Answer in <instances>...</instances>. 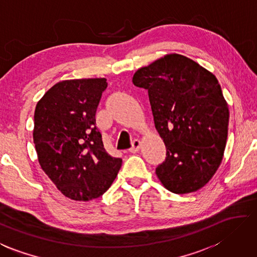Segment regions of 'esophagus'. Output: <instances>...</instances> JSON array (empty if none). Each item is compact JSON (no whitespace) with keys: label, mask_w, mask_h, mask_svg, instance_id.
<instances>
[{"label":"esophagus","mask_w":257,"mask_h":257,"mask_svg":"<svg viewBox=\"0 0 257 257\" xmlns=\"http://www.w3.org/2000/svg\"><path fill=\"white\" fill-rule=\"evenodd\" d=\"M141 146H142L141 141H139V139H135V141L132 144V147H130V149H129V152L130 153H136V152L139 151V149H141Z\"/></svg>","instance_id":"1"}]
</instances>
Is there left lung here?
Listing matches in <instances>:
<instances>
[{
    "label": "left lung",
    "mask_w": 257,
    "mask_h": 257,
    "mask_svg": "<svg viewBox=\"0 0 257 257\" xmlns=\"http://www.w3.org/2000/svg\"><path fill=\"white\" fill-rule=\"evenodd\" d=\"M148 91L155 128L166 146L156 175L171 192L203 188L222 161L229 110L216 76L183 55L170 54L134 74Z\"/></svg>",
    "instance_id": "1"
}]
</instances>
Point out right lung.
Returning a JSON list of instances; mask_svg holds the SVG:
<instances>
[{"label": "right lung", "instance_id": "1", "mask_svg": "<svg viewBox=\"0 0 257 257\" xmlns=\"http://www.w3.org/2000/svg\"><path fill=\"white\" fill-rule=\"evenodd\" d=\"M105 78L58 82L35 110L34 143L41 169L65 197L75 201L99 198L122 164L105 151L95 113Z\"/></svg>", "mask_w": 257, "mask_h": 257}]
</instances>
